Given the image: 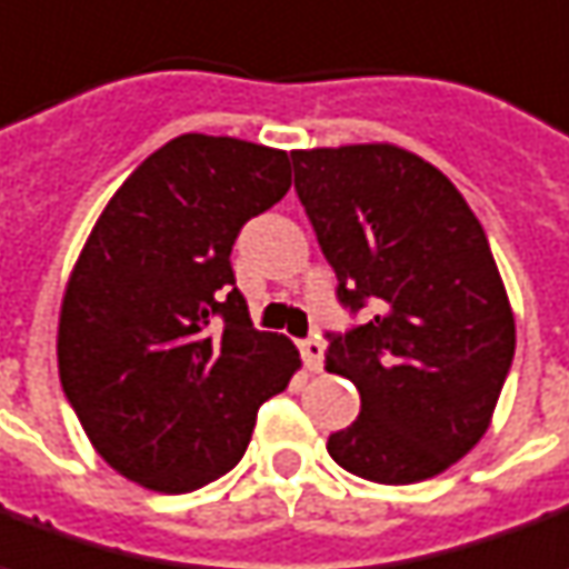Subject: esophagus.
Segmentation results:
<instances>
[{"label": "esophagus", "instance_id": "esophagus-1", "mask_svg": "<svg viewBox=\"0 0 569 569\" xmlns=\"http://www.w3.org/2000/svg\"><path fill=\"white\" fill-rule=\"evenodd\" d=\"M301 358H305V367L317 373L320 367H323V342L320 339H301L299 342Z\"/></svg>", "mask_w": 569, "mask_h": 569}]
</instances>
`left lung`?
<instances>
[{
    "label": "left lung",
    "instance_id": "left-lung-1",
    "mask_svg": "<svg viewBox=\"0 0 569 569\" xmlns=\"http://www.w3.org/2000/svg\"><path fill=\"white\" fill-rule=\"evenodd\" d=\"M296 192L336 299L367 323L327 333V370L361 392L327 451L349 473L408 486L489 430L513 361V311L482 223L439 168L389 142L292 152Z\"/></svg>",
    "mask_w": 569,
    "mask_h": 569
}]
</instances>
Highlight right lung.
Instances as JSON below:
<instances>
[{"label": "right lung", "instance_id": "add662e5", "mask_svg": "<svg viewBox=\"0 0 569 569\" xmlns=\"http://www.w3.org/2000/svg\"><path fill=\"white\" fill-rule=\"evenodd\" d=\"M292 187L289 154L183 133L123 180L71 270L58 377L92 448L152 492H192L246 455L299 349L252 327L230 252Z\"/></svg>", "mask_w": 569, "mask_h": 569}]
</instances>
